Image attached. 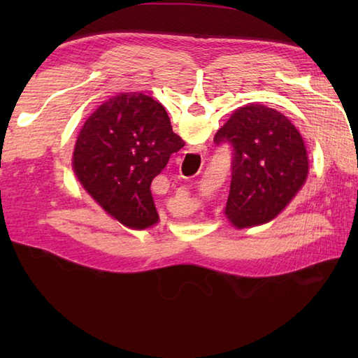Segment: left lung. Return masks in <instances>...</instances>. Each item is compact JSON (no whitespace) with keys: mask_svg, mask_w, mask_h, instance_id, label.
<instances>
[{"mask_svg":"<svg viewBox=\"0 0 358 358\" xmlns=\"http://www.w3.org/2000/svg\"><path fill=\"white\" fill-rule=\"evenodd\" d=\"M214 141L231 143L234 150L224 215L237 229L272 222L306 183V144L291 120L275 109L248 104L234 110Z\"/></svg>","mask_w":358,"mask_h":358,"instance_id":"8db88e82","label":"left lung"}]
</instances>
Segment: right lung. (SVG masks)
I'll use <instances>...</instances> for the list:
<instances>
[{
    "instance_id": "right-lung-1",
    "label": "right lung",
    "mask_w": 358,
    "mask_h": 358,
    "mask_svg": "<svg viewBox=\"0 0 358 358\" xmlns=\"http://www.w3.org/2000/svg\"><path fill=\"white\" fill-rule=\"evenodd\" d=\"M183 146L162 104L141 92H124L98 106L83 124L72 169L106 214L143 231L159 220L152 180Z\"/></svg>"
}]
</instances>
